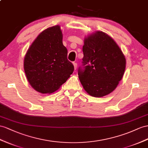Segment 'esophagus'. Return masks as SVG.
<instances>
[{
	"label": "esophagus",
	"instance_id": "obj_1",
	"mask_svg": "<svg viewBox=\"0 0 148 148\" xmlns=\"http://www.w3.org/2000/svg\"><path fill=\"white\" fill-rule=\"evenodd\" d=\"M73 65H74V69L75 70V69H76V68H77V64L76 62H73Z\"/></svg>",
	"mask_w": 148,
	"mask_h": 148
}]
</instances>
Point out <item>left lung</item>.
Masks as SVG:
<instances>
[{
	"instance_id": "obj_1",
	"label": "left lung",
	"mask_w": 148,
	"mask_h": 148,
	"mask_svg": "<svg viewBox=\"0 0 148 148\" xmlns=\"http://www.w3.org/2000/svg\"><path fill=\"white\" fill-rule=\"evenodd\" d=\"M84 57L78 75L89 95L101 97L110 94L122 79L126 59L113 39L102 31H96L84 39Z\"/></svg>"
}]
</instances>
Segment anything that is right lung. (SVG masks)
<instances>
[{
	"instance_id": "1",
	"label": "right lung",
	"mask_w": 148,
	"mask_h": 148,
	"mask_svg": "<svg viewBox=\"0 0 148 148\" xmlns=\"http://www.w3.org/2000/svg\"><path fill=\"white\" fill-rule=\"evenodd\" d=\"M24 68L29 84L37 92L51 94L70 77L74 66L67 59L59 25L44 30L26 53Z\"/></svg>"
}]
</instances>
